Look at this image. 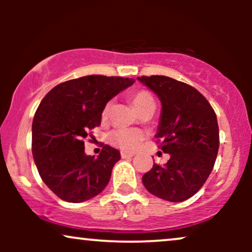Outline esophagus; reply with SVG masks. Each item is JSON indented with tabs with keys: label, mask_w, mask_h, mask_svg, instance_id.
<instances>
[{
	"label": "esophagus",
	"mask_w": 252,
	"mask_h": 252,
	"mask_svg": "<svg viewBox=\"0 0 252 252\" xmlns=\"http://www.w3.org/2000/svg\"><path fill=\"white\" fill-rule=\"evenodd\" d=\"M121 156H122V158H130L134 156V153H128V152H122L121 153Z\"/></svg>",
	"instance_id": "obj_1"
}]
</instances>
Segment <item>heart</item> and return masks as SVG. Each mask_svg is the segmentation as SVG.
I'll list each match as a JSON object with an SVG mask.
<instances>
[{"instance_id": "1", "label": "heart", "mask_w": 252, "mask_h": 252, "mask_svg": "<svg viewBox=\"0 0 252 252\" xmlns=\"http://www.w3.org/2000/svg\"><path fill=\"white\" fill-rule=\"evenodd\" d=\"M131 102L138 112L143 108H146V106L150 105V104H155L154 98H153L152 94L148 91H144V90L132 94ZM109 109L110 103L106 104L105 108L103 110V117H105L109 114ZM143 137V132L137 129H118L110 134L109 140L110 142L115 144L118 148L124 150H134L135 148H137L138 144L142 142Z\"/></svg>"}]
</instances>
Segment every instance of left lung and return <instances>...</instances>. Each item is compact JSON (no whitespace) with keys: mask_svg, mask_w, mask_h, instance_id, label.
<instances>
[{"mask_svg":"<svg viewBox=\"0 0 252 252\" xmlns=\"http://www.w3.org/2000/svg\"><path fill=\"white\" fill-rule=\"evenodd\" d=\"M158 97L161 115L155 137L169 154L164 166L155 164L142 176L149 193L180 202L194 195L207 180L219 149L215 110L198 90L164 76L138 77Z\"/></svg>","mask_w":252,"mask_h":252,"instance_id":"left-lung-1","label":"left lung"}]
</instances>
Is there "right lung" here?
I'll use <instances>...</instances> for the list:
<instances>
[{"label":"right lung","mask_w":252,"mask_h":252,"mask_svg":"<svg viewBox=\"0 0 252 252\" xmlns=\"http://www.w3.org/2000/svg\"><path fill=\"white\" fill-rule=\"evenodd\" d=\"M134 83L85 76L59 84L43 97L32 126V152L42 181L60 199L83 202L106 187L120 152L104 144L97 158L86 155L84 140L100 124L106 103Z\"/></svg>","instance_id":"right-lung-1"}]
</instances>
